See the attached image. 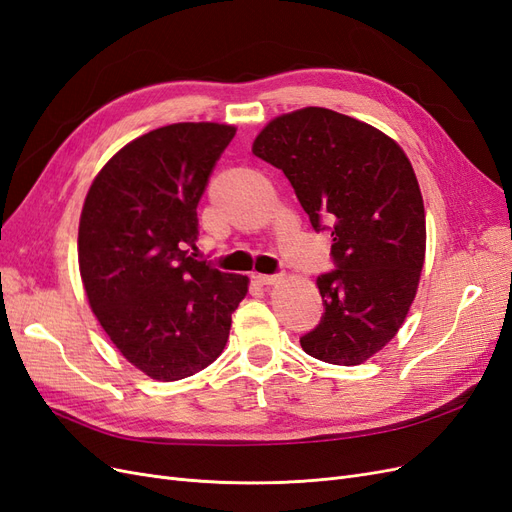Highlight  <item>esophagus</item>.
Instances as JSON below:
<instances>
[{"instance_id":"1","label":"esophagus","mask_w":512,"mask_h":512,"mask_svg":"<svg viewBox=\"0 0 512 512\" xmlns=\"http://www.w3.org/2000/svg\"><path fill=\"white\" fill-rule=\"evenodd\" d=\"M254 280H256L260 286H271V284L280 282L282 275H280V273H271V275H267V273H256Z\"/></svg>"}]
</instances>
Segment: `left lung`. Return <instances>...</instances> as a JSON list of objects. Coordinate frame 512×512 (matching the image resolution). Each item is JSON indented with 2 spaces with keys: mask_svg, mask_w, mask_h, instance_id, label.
Returning <instances> with one entry per match:
<instances>
[{
  "mask_svg": "<svg viewBox=\"0 0 512 512\" xmlns=\"http://www.w3.org/2000/svg\"><path fill=\"white\" fill-rule=\"evenodd\" d=\"M254 156L288 177L335 269L318 275L324 314L301 337L318 361L359 365L391 342L425 260V209L410 160L367 123L309 106L273 119Z\"/></svg>",
  "mask_w": 512,
  "mask_h": 512,
  "instance_id": "8db88e82",
  "label": "left lung"
}]
</instances>
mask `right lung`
Segmentation results:
<instances>
[{
	"instance_id": "obj_1",
	"label": "right lung",
	"mask_w": 512,
	"mask_h": 512,
	"mask_svg": "<svg viewBox=\"0 0 512 512\" xmlns=\"http://www.w3.org/2000/svg\"><path fill=\"white\" fill-rule=\"evenodd\" d=\"M235 136L222 123H173L108 160L87 192L79 267L102 329L153 380L194 376L218 359L247 277L196 260L211 170Z\"/></svg>"
}]
</instances>
